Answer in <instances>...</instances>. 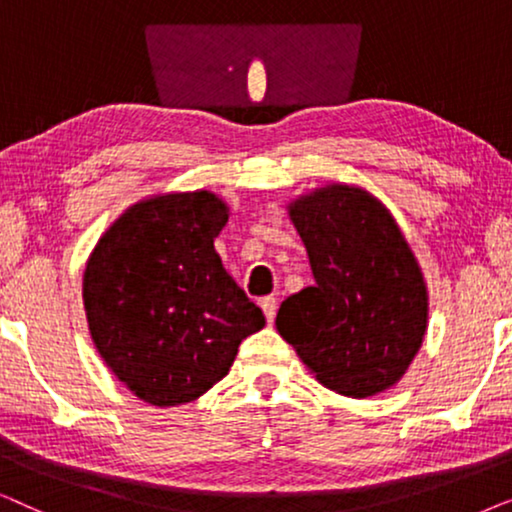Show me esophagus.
Masks as SVG:
<instances>
[{"mask_svg":"<svg viewBox=\"0 0 512 512\" xmlns=\"http://www.w3.org/2000/svg\"><path fill=\"white\" fill-rule=\"evenodd\" d=\"M261 310L265 314V319H268V324L275 321V314H277V298L275 296H265L261 300Z\"/></svg>","mask_w":512,"mask_h":512,"instance_id":"obj_1","label":"esophagus"}]
</instances>
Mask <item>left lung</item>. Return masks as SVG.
Instances as JSON below:
<instances>
[{
	"label": "left lung",
	"instance_id": "1",
	"mask_svg": "<svg viewBox=\"0 0 512 512\" xmlns=\"http://www.w3.org/2000/svg\"><path fill=\"white\" fill-rule=\"evenodd\" d=\"M286 209L314 284L279 305V335L326 389L382 394L410 368L429 324V291L408 240L361 186L326 184Z\"/></svg>",
	"mask_w": 512,
	"mask_h": 512
}]
</instances>
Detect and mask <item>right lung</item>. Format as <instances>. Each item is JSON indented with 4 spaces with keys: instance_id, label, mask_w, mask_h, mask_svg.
Listing matches in <instances>:
<instances>
[{
    "instance_id": "right-lung-1",
    "label": "right lung",
    "mask_w": 512,
    "mask_h": 512,
    "mask_svg": "<svg viewBox=\"0 0 512 512\" xmlns=\"http://www.w3.org/2000/svg\"><path fill=\"white\" fill-rule=\"evenodd\" d=\"M228 205L209 191L160 193L111 223L83 272L88 331L144 403L200 398L228 375L265 317L223 268L214 237Z\"/></svg>"
}]
</instances>
